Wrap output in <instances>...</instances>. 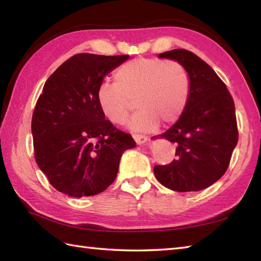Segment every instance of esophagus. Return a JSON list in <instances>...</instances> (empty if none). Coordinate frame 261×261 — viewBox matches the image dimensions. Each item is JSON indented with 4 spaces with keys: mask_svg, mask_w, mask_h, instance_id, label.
<instances>
[{
    "mask_svg": "<svg viewBox=\"0 0 261 261\" xmlns=\"http://www.w3.org/2000/svg\"><path fill=\"white\" fill-rule=\"evenodd\" d=\"M133 139L135 140L137 144H143L146 142L147 137L145 135H142V134H133Z\"/></svg>",
    "mask_w": 261,
    "mask_h": 261,
    "instance_id": "34e87169",
    "label": "esophagus"
}]
</instances>
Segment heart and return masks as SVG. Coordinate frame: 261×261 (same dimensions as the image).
Instances as JSON below:
<instances>
[{"mask_svg":"<svg viewBox=\"0 0 261 261\" xmlns=\"http://www.w3.org/2000/svg\"><path fill=\"white\" fill-rule=\"evenodd\" d=\"M191 88V76L180 62L136 58L117 68L114 84L103 83L97 87L96 101L102 115L115 125L127 120L134 101L139 111L129 126L153 130L159 122L168 126L183 116Z\"/></svg>","mask_w":261,"mask_h":261,"instance_id":"1","label":"heart"}]
</instances>
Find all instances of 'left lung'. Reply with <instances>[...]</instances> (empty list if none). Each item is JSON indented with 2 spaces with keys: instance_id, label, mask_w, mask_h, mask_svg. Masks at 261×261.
Wrapping results in <instances>:
<instances>
[{
  "instance_id": "obj_1",
  "label": "left lung",
  "mask_w": 261,
  "mask_h": 261,
  "mask_svg": "<svg viewBox=\"0 0 261 261\" xmlns=\"http://www.w3.org/2000/svg\"><path fill=\"white\" fill-rule=\"evenodd\" d=\"M159 58L184 65L192 88L183 116L159 136L176 145V158L169 165L154 166V175L176 192L204 190L226 173L238 144L233 97L213 68L193 52L176 48Z\"/></svg>"
}]
</instances>
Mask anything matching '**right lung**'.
<instances>
[{
	"label": "right lung",
	"instance_id": "add662e5",
	"mask_svg": "<svg viewBox=\"0 0 261 261\" xmlns=\"http://www.w3.org/2000/svg\"><path fill=\"white\" fill-rule=\"evenodd\" d=\"M129 56L80 53L47 78L32 119L34 155L50 184L75 198L96 195L114 183L130 134L105 119L96 91L103 77Z\"/></svg>",
	"mask_w": 261,
	"mask_h": 261
}]
</instances>
